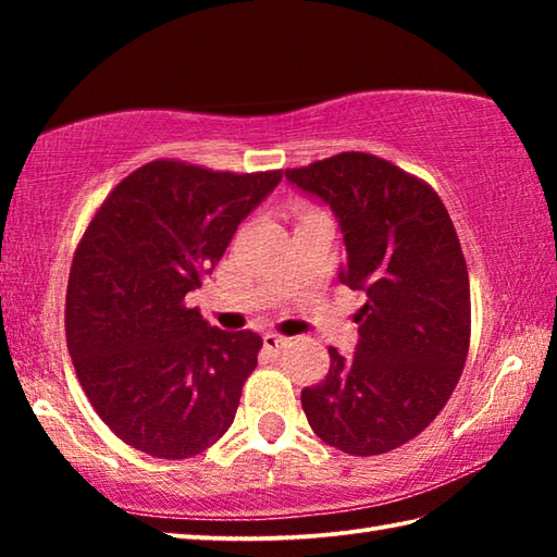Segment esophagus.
<instances>
[{
  "instance_id": "34e87169",
  "label": "esophagus",
  "mask_w": 557,
  "mask_h": 557,
  "mask_svg": "<svg viewBox=\"0 0 557 557\" xmlns=\"http://www.w3.org/2000/svg\"><path fill=\"white\" fill-rule=\"evenodd\" d=\"M262 344H265V348L268 351H272V354H277L282 346L287 344V338H282V336H277V334H265L262 336Z\"/></svg>"
}]
</instances>
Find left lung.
Listing matches in <instances>:
<instances>
[{
    "instance_id": "obj_1",
    "label": "left lung",
    "mask_w": 557,
    "mask_h": 557,
    "mask_svg": "<svg viewBox=\"0 0 557 557\" xmlns=\"http://www.w3.org/2000/svg\"><path fill=\"white\" fill-rule=\"evenodd\" d=\"M285 176L334 211L338 280L366 292L354 356L329 348V373L301 391V408L326 445L383 455L437 418L465 369L471 305L457 231L435 188L381 157L342 152Z\"/></svg>"
}]
</instances>
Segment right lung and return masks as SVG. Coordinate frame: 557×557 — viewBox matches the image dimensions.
<instances>
[{
  "instance_id": "right-lung-1",
  "label": "right lung",
  "mask_w": 557,
  "mask_h": 557,
  "mask_svg": "<svg viewBox=\"0 0 557 557\" xmlns=\"http://www.w3.org/2000/svg\"><path fill=\"white\" fill-rule=\"evenodd\" d=\"M280 182L157 159L122 178L83 233L65 342L90 405L129 447L186 459L233 425L262 338L215 329L184 299Z\"/></svg>"
}]
</instances>
